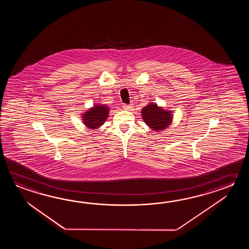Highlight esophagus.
<instances>
[{
  "label": "esophagus",
  "instance_id": "34e87169",
  "mask_svg": "<svg viewBox=\"0 0 249 249\" xmlns=\"http://www.w3.org/2000/svg\"><path fill=\"white\" fill-rule=\"evenodd\" d=\"M123 108L125 109V110H129V109L131 108V106H130V105H126V104H124V105H123Z\"/></svg>",
  "mask_w": 249,
  "mask_h": 249
}]
</instances>
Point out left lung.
Listing matches in <instances>:
<instances>
[{
    "instance_id": "left-lung-1",
    "label": "left lung",
    "mask_w": 249,
    "mask_h": 249,
    "mask_svg": "<svg viewBox=\"0 0 249 249\" xmlns=\"http://www.w3.org/2000/svg\"><path fill=\"white\" fill-rule=\"evenodd\" d=\"M143 121L153 131L159 132L166 129L172 124L173 115L171 110H165L156 103H148L142 110Z\"/></svg>"
}]
</instances>
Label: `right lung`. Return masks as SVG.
<instances>
[{"label": "right lung", "mask_w": 249, "mask_h": 249, "mask_svg": "<svg viewBox=\"0 0 249 249\" xmlns=\"http://www.w3.org/2000/svg\"><path fill=\"white\" fill-rule=\"evenodd\" d=\"M108 114V107L105 104H96L82 115V121L87 128L94 130L106 122Z\"/></svg>", "instance_id": "add662e5"}]
</instances>
